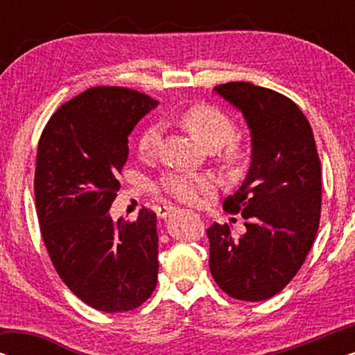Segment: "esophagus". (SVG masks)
<instances>
[{
  "label": "esophagus",
  "instance_id": "1",
  "mask_svg": "<svg viewBox=\"0 0 355 355\" xmlns=\"http://www.w3.org/2000/svg\"><path fill=\"white\" fill-rule=\"evenodd\" d=\"M176 208H174L173 205H162L158 208V216L159 218H166L169 213H173Z\"/></svg>",
  "mask_w": 355,
  "mask_h": 355
}]
</instances>
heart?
<instances>
[{
	"label": "heart",
	"mask_w": 355,
	"mask_h": 355,
	"mask_svg": "<svg viewBox=\"0 0 355 355\" xmlns=\"http://www.w3.org/2000/svg\"><path fill=\"white\" fill-rule=\"evenodd\" d=\"M179 124L189 130L203 147L208 150H218L224 147L227 158L234 157V148L230 142L236 135V124L230 116L221 110L208 105H196L179 114ZM159 125L152 124L140 134L137 148L140 157H152L159 142ZM213 187L211 179L200 174L189 173H166L159 178L158 189L176 200L186 203H196L203 192Z\"/></svg>",
	"instance_id": "1"
}]
</instances>
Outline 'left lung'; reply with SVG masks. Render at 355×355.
I'll use <instances>...</instances> for the list:
<instances>
[{"instance_id": "obj_1", "label": "left lung", "mask_w": 355, "mask_h": 355, "mask_svg": "<svg viewBox=\"0 0 355 355\" xmlns=\"http://www.w3.org/2000/svg\"><path fill=\"white\" fill-rule=\"evenodd\" d=\"M215 92L245 118L252 137L247 178L223 208L241 213L245 234L227 225L207 230L210 271L232 299L259 302L283 291L307 259L322 208V169L312 128L278 92L227 82Z\"/></svg>"}]
</instances>
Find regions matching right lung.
<instances>
[{
	"instance_id": "obj_1",
	"label": "right lung",
	"mask_w": 355,
	"mask_h": 355,
	"mask_svg": "<svg viewBox=\"0 0 355 355\" xmlns=\"http://www.w3.org/2000/svg\"><path fill=\"white\" fill-rule=\"evenodd\" d=\"M158 105L124 87H94L60 106L37 150L35 207L48 255L64 284L90 307L128 312L158 279L157 215L111 220L129 135Z\"/></svg>"
}]
</instances>
